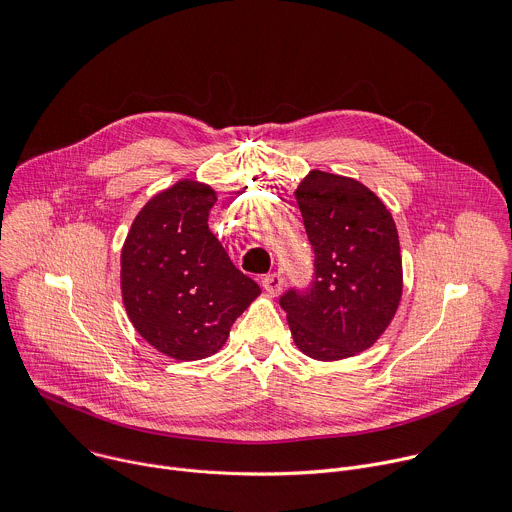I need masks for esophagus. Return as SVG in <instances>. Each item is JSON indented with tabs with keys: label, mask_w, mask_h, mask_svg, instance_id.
Wrapping results in <instances>:
<instances>
[{
	"label": "esophagus",
	"mask_w": 512,
	"mask_h": 512,
	"mask_svg": "<svg viewBox=\"0 0 512 512\" xmlns=\"http://www.w3.org/2000/svg\"><path fill=\"white\" fill-rule=\"evenodd\" d=\"M262 286H264V290H266L270 296H278V294L282 292V286H284V278H282V274H278V272H272V274L264 276V280H262Z\"/></svg>",
	"instance_id": "34e87169"
}]
</instances>
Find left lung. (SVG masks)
Here are the masks:
<instances>
[{"instance_id": "obj_1", "label": "left lung", "mask_w": 512, "mask_h": 512, "mask_svg": "<svg viewBox=\"0 0 512 512\" xmlns=\"http://www.w3.org/2000/svg\"><path fill=\"white\" fill-rule=\"evenodd\" d=\"M294 197L315 250V280L306 292L288 290L280 304L306 357L341 361L373 347L397 313V228L385 203L353 177L315 169Z\"/></svg>"}]
</instances>
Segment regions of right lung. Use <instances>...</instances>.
Instances as JSON below:
<instances>
[{
    "label": "right lung",
    "instance_id": "obj_1",
    "mask_svg": "<svg viewBox=\"0 0 512 512\" xmlns=\"http://www.w3.org/2000/svg\"><path fill=\"white\" fill-rule=\"evenodd\" d=\"M216 201L212 185L179 179L145 203L121 250V292L133 327L177 361L218 353L260 294L208 228Z\"/></svg>",
    "mask_w": 512,
    "mask_h": 512
}]
</instances>
